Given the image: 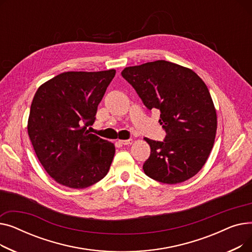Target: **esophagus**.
I'll use <instances>...</instances> for the list:
<instances>
[{"mask_svg":"<svg viewBox=\"0 0 252 252\" xmlns=\"http://www.w3.org/2000/svg\"><path fill=\"white\" fill-rule=\"evenodd\" d=\"M119 143H121L122 145H130L131 143H133V140H131V139H128V140H121V141H119Z\"/></svg>","mask_w":252,"mask_h":252,"instance_id":"34e87169","label":"esophagus"}]
</instances>
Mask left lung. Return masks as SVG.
<instances>
[{"instance_id":"1","label":"left lung","mask_w":252,"mask_h":252,"mask_svg":"<svg viewBox=\"0 0 252 252\" xmlns=\"http://www.w3.org/2000/svg\"><path fill=\"white\" fill-rule=\"evenodd\" d=\"M123 77L147 109L160 111L162 142L145 138L151 148L144 173L164 184L194 177L206 162L217 133V112L209 91L193 70L165 60L126 67Z\"/></svg>"}]
</instances>
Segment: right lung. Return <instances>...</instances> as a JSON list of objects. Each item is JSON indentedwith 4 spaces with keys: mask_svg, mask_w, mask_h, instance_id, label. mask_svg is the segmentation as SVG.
Masks as SVG:
<instances>
[{
    "mask_svg": "<svg viewBox=\"0 0 252 252\" xmlns=\"http://www.w3.org/2000/svg\"><path fill=\"white\" fill-rule=\"evenodd\" d=\"M114 75V69L63 72L35 93L29 136L39 162L63 186L84 189L108 173L114 145L90 134L87 126L94 124L98 105Z\"/></svg>",
    "mask_w": 252,
    "mask_h": 252,
    "instance_id": "add662e5",
    "label": "right lung"
}]
</instances>
